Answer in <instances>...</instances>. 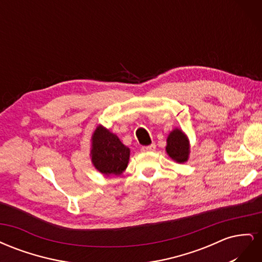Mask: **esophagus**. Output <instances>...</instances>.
Instances as JSON below:
<instances>
[{
  "label": "esophagus",
  "mask_w": 262,
  "mask_h": 262,
  "mask_svg": "<svg viewBox=\"0 0 262 262\" xmlns=\"http://www.w3.org/2000/svg\"><path fill=\"white\" fill-rule=\"evenodd\" d=\"M155 148H156V145H155V144H150V145H148V146L142 147L141 150H142V152H144V153H146V152H154Z\"/></svg>",
  "instance_id": "34e87169"
}]
</instances>
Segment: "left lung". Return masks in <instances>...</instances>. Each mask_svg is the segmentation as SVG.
<instances>
[{
  "label": "left lung",
  "instance_id": "8db88e82",
  "mask_svg": "<svg viewBox=\"0 0 262 262\" xmlns=\"http://www.w3.org/2000/svg\"><path fill=\"white\" fill-rule=\"evenodd\" d=\"M166 153L173 162L184 164L189 160L190 142L187 134L179 128H175L168 134Z\"/></svg>",
  "mask_w": 262,
  "mask_h": 262
}]
</instances>
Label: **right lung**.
<instances>
[{
    "instance_id": "right-lung-1",
    "label": "right lung",
    "mask_w": 262,
    "mask_h": 262,
    "mask_svg": "<svg viewBox=\"0 0 262 262\" xmlns=\"http://www.w3.org/2000/svg\"><path fill=\"white\" fill-rule=\"evenodd\" d=\"M91 160L94 167L105 176H120L130 160V148L115 133L98 124L91 139Z\"/></svg>"
}]
</instances>
